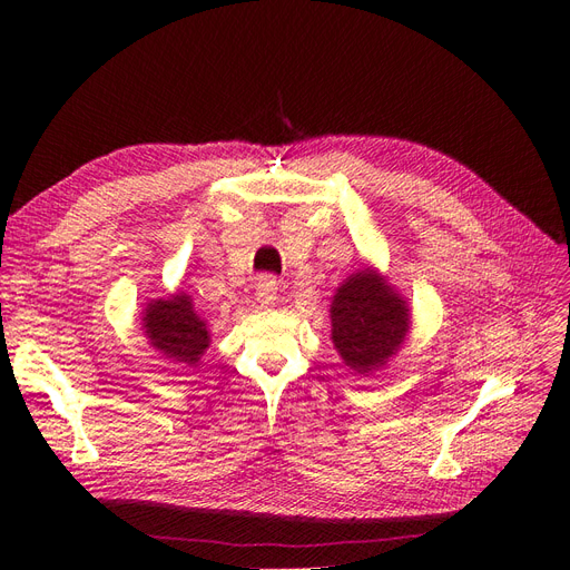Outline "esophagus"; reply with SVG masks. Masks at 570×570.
I'll use <instances>...</instances> for the list:
<instances>
[{
  "instance_id": "obj_1",
  "label": "esophagus",
  "mask_w": 570,
  "mask_h": 570,
  "mask_svg": "<svg viewBox=\"0 0 570 570\" xmlns=\"http://www.w3.org/2000/svg\"><path fill=\"white\" fill-rule=\"evenodd\" d=\"M275 292H278V283H275L271 275H264V278L256 283V302L262 306H271L275 302Z\"/></svg>"
}]
</instances>
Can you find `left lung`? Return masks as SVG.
<instances>
[{
  "label": "left lung",
  "mask_w": 570,
  "mask_h": 570,
  "mask_svg": "<svg viewBox=\"0 0 570 570\" xmlns=\"http://www.w3.org/2000/svg\"><path fill=\"white\" fill-rule=\"evenodd\" d=\"M411 331V308L375 266L354 271L333 295L331 340L342 364L358 375L387 366Z\"/></svg>",
  "instance_id": "8db88e82"
}]
</instances>
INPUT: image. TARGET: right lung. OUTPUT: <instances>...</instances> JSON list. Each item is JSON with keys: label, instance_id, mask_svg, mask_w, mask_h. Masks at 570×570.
Instances as JSON below:
<instances>
[{"label": "right lung", "instance_id": "1", "mask_svg": "<svg viewBox=\"0 0 570 570\" xmlns=\"http://www.w3.org/2000/svg\"><path fill=\"white\" fill-rule=\"evenodd\" d=\"M142 331L151 350L178 366H197L209 350L212 333L187 292L149 299L142 308Z\"/></svg>", "mask_w": 570, "mask_h": 570}]
</instances>
